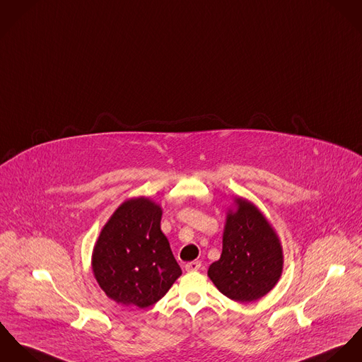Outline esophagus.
I'll return each instance as SVG.
<instances>
[{
	"instance_id": "1",
	"label": "esophagus",
	"mask_w": 362,
	"mask_h": 362,
	"mask_svg": "<svg viewBox=\"0 0 362 362\" xmlns=\"http://www.w3.org/2000/svg\"><path fill=\"white\" fill-rule=\"evenodd\" d=\"M185 268H186V271H187V272L199 271L201 268V262L200 261H192V262H187V264L185 265Z\"/></svg>"
}]
</instances>
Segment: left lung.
I'll return each mask as SVG.
<instances>
[{
  "label": "left lung",
  "mask_w": 362,
  "mask_h": 362,
  "mask_svg": "<svg viewBox=\"0 0 362 362\" xmlns=\"http://www.w3.org/2000/svg\"><path fill=\"white\" fill-rule=\"evenodd\" d=\"M283 272L281 239L259 211L247 199L235 197L228 208L221 258L208 268V278L230 300L257 301L268 294Z\"/></svg>",
  "instance_id": "left-lung-1"
}]
</instances>
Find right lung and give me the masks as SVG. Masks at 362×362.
I'll return each instance as SVG.
<instances>
[{
    "label": "right lung",
    "instance_id": "add662e5",
    "mask_svg": "<svg viewBox=\"0 0 362 362\" xmlns=\"http://www.w3.org/2000/svg\"><path fill=\"white\" fill-rule=\"evenodd\" d=\"M162 206L148 197L123 201L94 244L91 271L101 290L122 305L147 308L182 275L161 230Z\"/></svg>",
    "mask_w": 362,
    "mask_h": 362
}]
</instances>
